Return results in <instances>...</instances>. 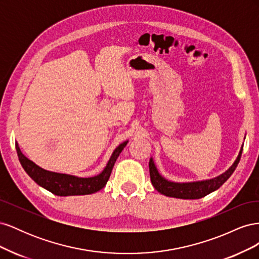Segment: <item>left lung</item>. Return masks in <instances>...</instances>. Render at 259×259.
I'll list each match as a JSON object with an SVG mask.
<instances>
[{
    "label": "left lung",
    "instance_id": "left-lung-1",
    "mask_svg": "<svg viewBox=\"0 0 259 259\" xmlns=\"http://www.w3.org/2000/svg\"><path fill=\"white\" fill-rule=\"evenodd\" d=\"M243 150V146L240 150V153L238 155L237 160L234 161L232 166L225 171L224 174L218 176L213 179L203 180V182H197V183H188V184H178V183H171L163 178L159 171L156 170V167L152 159L149 161V171H150V179L153 187L158 190L160 193L166 195V197L171 198H178V199H201L205 197L208 193L217 190L219 187H222L224 183L228 179L234 169L237 168L238 164L241 159V154Z\"/></svg>",
    "mask_w": 259,
    "mask_h": 259
}]
</instances>
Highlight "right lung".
<instances>
[{
	"instance_id": "add662e5",
	"label": "right lung",
	"mask_w": 259,
	"mask_h": 259,
	"mask_svg": "<svg viewBox=\"0 0 259 259\" xmlns=\"http://www.w3.org/2000/svg\"><path fill=\"white\" fill-rule=\"evenodd\" d=\"M127 142L121 144L113 151L110 160H109L107 166L101 173L97 176L90 178H79L71 175L58 174L54 171H49L37 166L35 163L26 158L20 151L18 145L16 144V150L20 164L26 173L32 178L34 182L45 188L46 190L52 193L59 195V197H67V195H81V194H91L97 192L106 186L109 177L112 171L114 163L120 155L124 147L126 146Z\"/></svg>"
}]
</instances>
